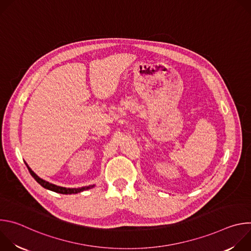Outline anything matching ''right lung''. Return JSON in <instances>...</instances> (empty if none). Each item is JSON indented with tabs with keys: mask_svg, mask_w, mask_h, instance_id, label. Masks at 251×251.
Here are the masks:
<instances>
[{
	"mask_svg": "<svg viewBox=\"0 0 251 251\" xmlns=\"http://www.w3.org/2000/svg\"><path fill=\"white\" fill-rule=\"evenodd\" d=\"M28 172L30 173V175L33 176V178L35 181H37L42 187H44L45 189H48L50 191H52V192H55V193H58V194H63V195H71V194H77V193H80L82 191H85V190H89L91 188L94 187L93 186H88V187H83V188H79V189H67V188H62V187H58V186H55L53 184H50L49 182H46L44 181L43 178H41L40 176H38L37 175H35L28 167Z\"/></svg>",
	"mask_w": 251,
	"mask_h": 251,
	"instance_id": "right-lung-1",
	"label": "right lung"
}]
</instances>
